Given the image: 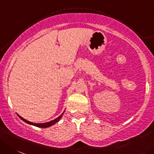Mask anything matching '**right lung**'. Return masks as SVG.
<instances>
[{"label":"right lung","mask_w":154,"mask_h":154,"mask_svg":"<svg viewBox=\"0 0 154 154\" xmlns=\"http://www.w3.org/2000/svg\"><path fill=\"white\" fill-rule=\"evenodd\" d=\"M63 114H64V112H63L62 114H61V116H59V117H57V119H54V120L51 121V122H45V123H33V122H29V121L24 119L23 118H22L21 116H19V115H18V116L20 117V119H22L23 122H25L27 123V124H29V125H32L36 126V127H38V128H48V127H50V126L53 125H54L56 122H58V121H59L60 119H61Z\"/></svg>","instance_id":"obj_1"}]
</instances>
